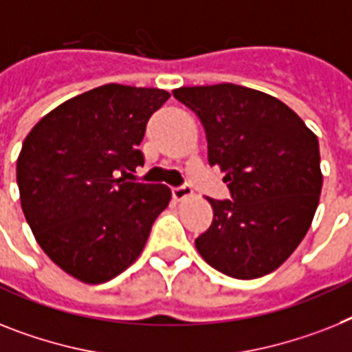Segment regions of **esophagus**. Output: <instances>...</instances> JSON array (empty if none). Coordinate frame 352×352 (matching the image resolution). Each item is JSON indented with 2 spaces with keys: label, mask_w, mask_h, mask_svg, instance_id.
<instances>
[{
  "label": "esophagus",
  "mask_w": 352,
  "mask_h": 352,
  "mask_svg": "<svg viewBox=\"0 0 352 352\" xmlns=\"http://www.w3.org/2000/svg\"><path fill=\"white\" fill-rule=\"evenodd\" d=\"M192 196V188L188 185H182V187H173V197L176 201H182L185 197Z\"/></svg>",
  "instance_id": "1"
}]
</instances>
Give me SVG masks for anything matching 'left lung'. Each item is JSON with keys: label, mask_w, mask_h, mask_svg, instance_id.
Wrapping results in <instances>:
<instances>
[{"label": "left lung", "mask_w": 352, "mask_h": 352, "mask_svg": "<svg viewBox=\"0 0 352 352\" xmlns=\"http://www.w3.org/2000/svg\"><path fill=\"white\" fill-rule=\"evenodd\" d=\"M205 127L208 164L230 199L207 197L212 225L196 239L203 259L234 278L277 270L311 226L322 190L318 138L278 98L237 84L174 89Z\"/></svg>", "instance_id": "1"}]
</instances>
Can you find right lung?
<instances>
[{
  "label": "right lung",
  "instance_id": "right-lung-1",
  "mask_svg": "<svg viewBox=\"0 0 352 352\" xmlns=\"http://www.w3.org/2000/svg\"><path fill=\"white\" fill-rule=\"evenodd\" d=\"M169 97L106 84L55 107L23 142V214L45 254L72 277L100 284L122 274L169 205V187L118 178L144 165L145 126Z\"/></svg>",
  "mask_w": 352,
  "mask_h": 352
}]
</instances>
